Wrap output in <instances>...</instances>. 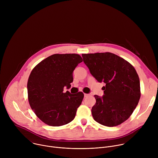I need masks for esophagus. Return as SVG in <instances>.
I'll return each instance as SVG.
<instances>
[{"label": "esophagus", "mask_w": 158, "mask_h": 158, "mask_svg": "<svg viewBox=\"0 0 158 158\" xmlns=\"http://www.w3.org/2000/svg\"><path fill=\"white\" fill-rule=\"evenodd\" d=\"M89 96L88 94H84V97H87Z\"/></svg>", "instance_id": "esophagus-1"}]
</instances>
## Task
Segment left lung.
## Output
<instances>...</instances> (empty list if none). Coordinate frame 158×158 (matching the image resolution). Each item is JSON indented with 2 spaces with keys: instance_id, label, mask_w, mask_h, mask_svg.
<instances>
[{
  "instance_id": "obj_1",
  "label": "left lung",
  "mask_w": 158,
  "mask_h": 158,
  "mask_svg": "<svg viewBox=\"0 0 158 158\" xmlns=\"http://www.w3.org/2000/svg\"><path fill=\"white\" fill-rule=\"evenodd\" d=\"M83 61L99 82H104V95H94L92 107L94 119L114 127L126 121L136 107L140 97V81L134 67L127 60L110 52L82 54Z\"/></svg>"
}]
</instances>
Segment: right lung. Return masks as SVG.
Returning a JSON list of instances; mask_svg holds the SVG:
<instances>
[{"label":"right lung","instance_id":"right-lung-1","mask_svg":"<svg viewBox=\"0 0 158 158\" xmlns=\"http://www.w3.org/2000/svg\"><path fill=\"white\" fill-rule=\"evenodd\" d=\"M82 57L76 54H53L39 62L27 82L28 100L35 115L45 124L60 126L71 122L84 94L64 93L71 87L73 73Z\"/></svg>","mask_w":158,"mask_h":158}]
</instances>
